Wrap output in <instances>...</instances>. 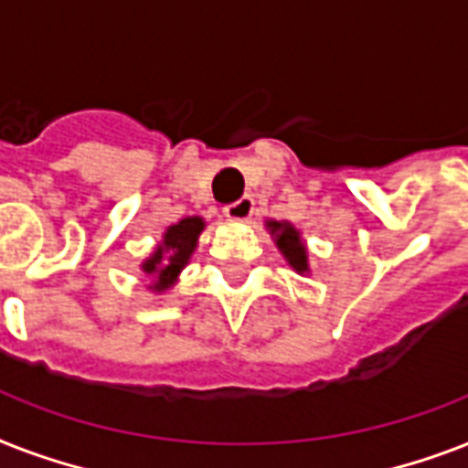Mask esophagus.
I'll return each instance as SVG.
<instances>
[{"label":"esophagus","instance_id":"34e87169","mask_svg":"<svg viewBox=\"0 0 468 468\" xmlns=\"http://www.w3.org/2000/svg\"><path fill=\"white\" fill-rule=\"evenodd\" d=\"M223 213H226L228 220H250L252 213H255V201L250 197H242L238 201H233V204H228L223 208Z\"/></svg>","mask_w":468,"mask_h":468}]
</instances>
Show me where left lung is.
I'll list each match as a JSON object with an SVG mask.
<instances>
[{"instance_id":"8db88e82","label":"left lung","mask_w":468,"mask_h":468,"mask_svg":"<svg viewBox=\"0 0 468 468\" xmlns=\"http://www.w3.org/2000/svg\"><path fill=\"white\" fill-rule=\"evenodd\" d=\"M267 230L274 235V242L277 248L282 250V255L286 257V262L292 264L293 270L303 274L308 271V252L306 245L301 242V233L292 223H279V220H267Z\"/></svg>"}]
</instances>
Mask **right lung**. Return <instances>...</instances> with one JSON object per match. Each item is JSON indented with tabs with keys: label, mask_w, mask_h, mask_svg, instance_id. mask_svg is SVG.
<instances>
[{
	"label": "right lung",
	"mask_w": 468,
	"mask_h": 468,
	"mask_svg": "<svg viewBox=\"0 0 468 468\" xmlns=\"http://www.w3.org/2000/svg\"><path fill=\"white\" fill-rule=\"evenodd\" d=\"M204 218L198 216H186L175 226H169L162 235V242L155 248V252L141 264L143 271L153 277L155 282L150 289L157 293L167 292L169 286H175L179 271L189 264L194 250H197L198 235L204 230Z\"/></svg>",
	"instance_id": "right-lung-1"
}]
</instances>
